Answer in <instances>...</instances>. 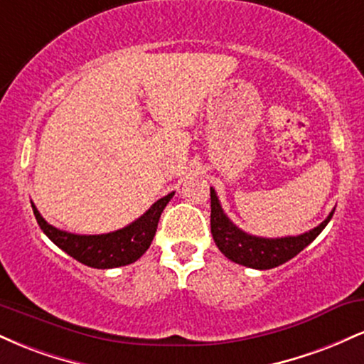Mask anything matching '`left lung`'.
Segmentation results:
<instances>
[{
	"label": "left lung",
	"mask_w": 364,
	"mask_h": 364,
	"mask_svg": "<svg viewBox=\"0 0 364 364\" xmlns=\"http://www.w3.org/2000/svg\"><path fill=\"white\" fill-rule=\"evenodd\" d=\"M210 231L217 248L231 262L258 270L274 269V267L282 265V263L294 258L299 252H303L323 231L325 225L332 219L333 210H336L333 208L327 219L316 225L315 229L299 236L260 237L248 235L236 224H232V220L224 214L214 188H210Z\"/></svg>",
	"instance_id": "left-lung-1"
}]
</instances>
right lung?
I'll return each instance as SVG.
<instances>
[{
	"mask_svg": "<svg viewBox=\"0 0 364 364\" xmlns=\"http://www.w3.org/2000/svg\"><path fill=\"white\" fill-rule=\"evenodd\" d=\"M173 195L174 191L159 198L135 223L118 229V231L106 232V235L87 236L61 231V229L46 223L34 203H32V210H34L37 224L41 225L44 235L63 252L92 269H114V267H123L136 262L147 252L154 236H156L162 210L173 198Z\"/></svg>",
	"mask_w": 364,
	"mask_h": 364,
	"instance_id": "add662e5",
	"label": "right lung"
}]
</instances>
